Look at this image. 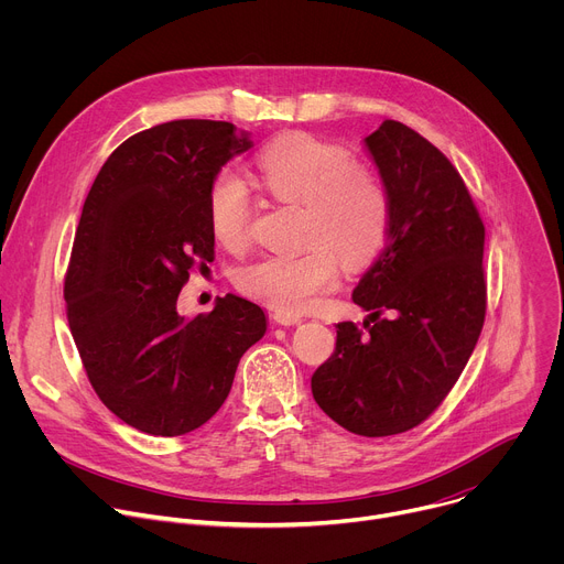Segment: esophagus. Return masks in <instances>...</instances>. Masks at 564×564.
I'll return each instance as SVG.
<instances>
[{
	"instance_id": "34e87169",
	"label": "esophagus",
	"mask_w": 564,
	"mask_h": 564,
	"mask_svg": "<svg viewBox=\"0 0 564 564\" xmlns=\"http://www.w3.org/2000/svg\"><path fill=\"white\" fill-rule=\"evenodd\" d=\"M272 318L276 321L279 326H296V324H301V316L292 314V312H274Z\"/></svg>"
}]
</instances>
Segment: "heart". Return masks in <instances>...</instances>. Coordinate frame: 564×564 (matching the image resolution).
Returning <instances> with one entry per match:
<instances>
[{"mask_svg": "<svg viewBox=\"0 0 564 564\" xmlns=\"http://www.w3.org/2000/svg\"><path fill=\"white\" fill-rule=\"evenodd\" d=\"M263 187L281 203L305 207L303 243L294 257H268L236 274L248 296L279 310L303 312L316 303L346 268L368 265L386 246L390 200L381 181L357 165L352 151L310 133H285L259 160ZM254 200L248 183L220 172L207 192V218L218 243L229 250L250 240Z\"/></svg>", "mask_w": 564, "mask_h": 564, "instance_id": "1", "label": "heart"}]
</instances>
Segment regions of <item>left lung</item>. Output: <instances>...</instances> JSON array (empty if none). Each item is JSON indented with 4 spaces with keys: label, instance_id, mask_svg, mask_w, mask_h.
Here are the masks:
<instances>
[{
    "label": "left lung",
    "instance_id": "1",
    "mask_svg": "<svg viewBox=\"0 0 564 564\" xmlns=\"http://www.w3.org/2000/svg\"><path fill=\"white\" fill-rule=\"evenodd\" d=\"M364 142L390 200L388 240L352 292L370 310L364 328L337 324L312 394L346 431L386 437L442 404L477 344L487 314L485 223L451 160L411 127L383 120Z\"/></svg>",
    "mask_w": 564,
    "mask_h": 564
}]
</instances>
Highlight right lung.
Wrapping results in <instances>:
<instances>
[{
    "label": "right lung",
    "instance_id": "right-lung-1",
    "mask_svg": "<svg viewBox=\"0 0 564 564\" xmlns=\"http://www.w3.org/2000/svg\"><path fill=\"white\" fill-rule=\"evenodd\" d=\"M250 147L231 122L155 124L107 158L85 200L64 276L68 328L102 404L147 435L214 417L265 335V312L236 294L194 318L176 310L189 272L214 261L209 185Z\"/></svg>",
    "mask_w": 564,
    "mask_h": 564
}]
</instances>
